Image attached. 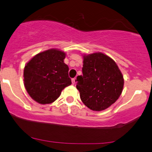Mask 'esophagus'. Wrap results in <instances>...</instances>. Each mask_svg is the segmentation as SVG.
Here are the masks:
<instances>
[{"instance_id":"obj_1","label":"esophagus","mask_w":152,"mask_h":152,"mask_svg":"<svg viewBox=\"0 0 152 152\" xmlns=\"http://www.w3.org/2000/svg\"><path fill=\"white\" fill-rule=\"evenodd\" d=\"M71 81H72V84H74L75 83H76V79H75V78H74V79H72Z\"/></svg>"}]
</instances>
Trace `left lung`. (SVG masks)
<instances>
[{
    "label": "left lung",
    "mask_w": 152,
    "mask_h": 152,
    "mask_svg": "<svg viewBox=\"0 0 152 152\" xmlns=\"http://www.w3.org/2000/svg\"><path fill=\"white\" fill-rule=\"evenodd\" d=\"M83 76L76 78L80 98L89 109L103 111L122 94V73L114 60L102 52L83 55Z\"/></svg>",
    "instance_id": "obj_1"
}]
</instances>
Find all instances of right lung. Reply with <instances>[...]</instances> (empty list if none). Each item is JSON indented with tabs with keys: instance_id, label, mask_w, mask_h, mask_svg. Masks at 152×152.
<instances>
[{
	"instance_id": "add662e5",
	"label": "right lung",
	"mask_w": 152,
	"mask_h": 152,
	"mask_svg": "<svg viewBox=\"0 0 152 152\" xmlns=\"http://www.w3.org/2000/svg\"><path fill=\"white\" fill-rule=\"evenodd\" d=\"M66 53L49 49L35 55L24 68V85L33 100L40 104L55 101L64 88L71 84L68 65L64 63Z\"/></svg>"
}]
</instances>
